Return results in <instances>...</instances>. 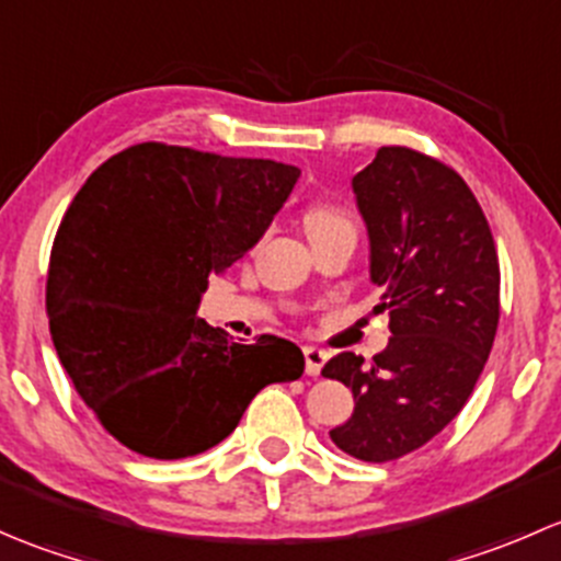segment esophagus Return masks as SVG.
Returning <instances> with one entry per match:
<instances>
[{
  "label": "esophagus",
  "mask_w": 561,
  "mask_h": 561,
  "mask_svg": "<svg viewBox=\"0 0 561 561\" xmlns=\"http://www.w3.org/2000/svg\"><path fill=\"white\" fill-rule=\"evenodd\" d=\"M304 358H307V375L317 377L322 371V366H325L328 353L320 347H304Z\"/></svg>",
  "instance_id": "34e87169"
}]
</instances>
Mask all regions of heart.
<instances>
[{
	"mask_svg": "<svg viewBox=\"0 0 561 561\" xmlns=\"http://www.w3.org/2000/svg\"><path fill=\"white\" fill-rule=\"evenodd\" d=\"M339 225H350V217L336 206H314L307 211V233H314V230L325 228H339Z\"/></svg>",
	"mask_w": 561,
	"mask_h": 561,
	"instance_id": "1",
	"label": "heart"
}]
</instances>
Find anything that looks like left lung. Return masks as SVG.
I'll return each mask as SVG.
<instances>
[{"mask_svg":"<svg viewBox=\"0 0 561 561\" xmlns=\"http://www.w3.org/2000/svg\"><path fill=\"white\" fill-rule=\"evenodd\" d=\"M353 195L382 290L375 309H388L393 336L371 366L342 353L322 377L355 399L333 445L380 463L426 445L467 404L500 322V263L472 190L432 157L382 146Z\"/></svg>","mask_w":561,"mask_h":561,"instance_id":"8db88e82","label":"left lung"}]
</instances>
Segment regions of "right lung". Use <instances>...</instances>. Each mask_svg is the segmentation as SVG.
Masks as SVG:
<instances>
[{"instance_id": "obj_1", "label": "right lung", "mask_w": 561, "mask_h": 561, "mask_svg": "<svg viewBox=\"0 0 561 561\" xmlns=\"http://www.w3.org/2000/svg\"><path fill=\"white\" fill-rule=\"evenodd\" d=\"M298 175L285 162L140 144L70 203L50 252V339L78 396L129 450L203 454L257 390L304 375L287 339L236 344L197 317L208 276L263 239Z\"/></svg>"}]
</instances>
